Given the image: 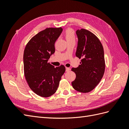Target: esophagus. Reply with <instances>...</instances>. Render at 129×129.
<instances>
[{
    "mask_svg": "<svg viewBox=\"0 0 129 129\" xmlns=\"http://www.w3.org/2000/svg\"><path fill=\"white\" fill-rule=\"evenodd\" d=\"M70 70H71V68H68V67L66 68V72H68V71H70Z\"/></svg>",
    "mask_w": 129,
    "mask_h": 129,
    "instance_id": "obj_1",
    "label": "esophagus"
}]
</instances>
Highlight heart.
<instances>
[{
	"instance_id": "heart-1",
	"label": "heart",
	"mask_w": 129,
	"mask_h": 129,
	"mask_svg": "<svg viewBox=\"0 0 129 129\" xmlns=\"http://www.w3.org/2000/svg\"><path fill=\"white\" fill-rule=\"evenodd\" d=\"M65 36H66V40H67V41L73 40H75V33H74V30L71 28H69L66 31Z\"/></svg>"
}]
</instances>
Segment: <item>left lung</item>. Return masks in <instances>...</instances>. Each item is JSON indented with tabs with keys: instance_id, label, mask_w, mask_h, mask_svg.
<instances>
[{
	"instance_id": "left-lung-1",
	"label": "left lung",
	"mask_w": 129,
	"mask_h": 129,
	"mask_svg": "<svg viewBox=\"0 0 129 129\" xmlns=\"http://www.w3.org/2000/svg\"><path fill=\"white\" fill-rule=\"evenodd\" d=\"M76 33V56L82 60L79 67L72 68L76 74L72 84L76 90L86 93L92 90L102 79L105 66L104 49L99 38L90 31L82 28Z\"/></svg>"
}]
</instances>
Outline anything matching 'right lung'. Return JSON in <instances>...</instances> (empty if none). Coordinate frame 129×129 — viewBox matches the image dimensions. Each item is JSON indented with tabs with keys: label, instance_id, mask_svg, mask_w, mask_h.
I'll use <instances>...</instances> for the list:
<instances>
[{
	"label": "right lung",
	"instance_id": "obj_1",
	"mask_svg": "<svg viewBox=\"0 0 129 129\" xmlns=\"http://www.w3.org/2000/svg\"><path fill=\"white\" fill-rule=\"evenodd\" d=\"M63 29L47 28L38 33L27 43L24 53V74L27 83L39 96L53 95L66 71L65 67L54 66L48 62L55 52V42Z\"/></svg>",
	"mask_w": 129,
	"mask_h": 129
}]
</instances>
